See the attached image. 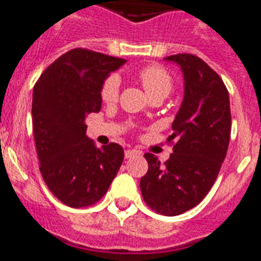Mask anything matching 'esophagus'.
I'll use <instances>...</instances> for the list:
<instances>
[{"instance_id": "obj_1", "label": "esophagus", "mask_w": 261, "mask_h": 261, "mask_svg": "<svg viewBox=\"0 0 261 261\" xmlns=\"http://www.w3.org/2000/svg\"><path fill=\"white\" fill-rule=\"evenodd\" d=\"M137 154H141V152H140V150H136V149H126L125 150L126 159H130V157L137 156Z\"/></svg>"}]
</instances>
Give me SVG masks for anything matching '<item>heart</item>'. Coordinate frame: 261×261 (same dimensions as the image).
Listing matches in <instances>:
<instances>
[{
  "instance_id": "heart-1",
  "label": "heart",
  "mask_w": 261,
  "mask_h": 261,
  "mask_svg": "<svg viewBox=\"0 0 261 261\" xmlns=\"http://www.w3.org/2000/svg\"><path fill=\"white\" fill-rule=\"evenodd\" d=\"M137 80L143 85L148 97L164 96L167 97L171 93L173 81L169 73L160 66H145L137 72ZM120 90V80L117 76L112 74L108 77L101 87V100L105 104H113L118 98Z\"/></svg>"
}]
</instances>
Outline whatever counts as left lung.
<instances>
[{
    "label": "left lung",
    "mask_w": 261,
    "mask_h": 261,
    "mask_svg": "<svg viewBox=\"0 0 261 261\" xmlns=\"http://www.w3.org/2000/svg\"><path fill=\"white\" fill-rule=\"evenodd\" d=\"M164 60L177 64L184 77V97L169 136L176 143L164 165L154 154H144L149 168L140 189L152 210L177 216L197 205L216 180L231 137V107L223 80L201 58L182 53Z\"/></svg>",
    "instance_id": "left-lung-1"
}]
</instances>
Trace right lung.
<instances>
[{
  "label": "right lung",
  "instance_id": "right-lung-1",
  "mask_svg": "<svg viewBox=\"0 0 261 261\" xmlns=\"http://www.w3.org/2000/svg\"><path fill=\"white\" fill-rule=\"evenodd\" d=\"M125 62L72 49L45 69L34 85L32 117L40 171L50 192L65 205L97 203L121 167V145L94 146L85 120L100 112L102 84Z\"/></svg>",
  "mask_w": 261,
  "mask_h": 261
}]
</instances>
